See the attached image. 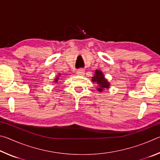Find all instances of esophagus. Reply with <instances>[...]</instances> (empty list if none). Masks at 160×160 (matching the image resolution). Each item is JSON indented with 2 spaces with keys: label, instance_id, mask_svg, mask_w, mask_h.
I'll list each match as a JSON object with an SVG mask.
<instances>
[{
  "label": "esophagus",
  "instance_id": "34e87169",
  "mask_svg": "<svg viewBox=\"0 0 160 160\" xmlns=\"http://www.w3.org/2000/svg\"><path fill=\"white\" fill-rule=\"evenodd\" d=\"M78 75H80V76H82L83 75H85V70L83 69H80L77 71Z\"/></svg>",
  "mask_w": 160,
  "mask_h": 160
}]
</instances>
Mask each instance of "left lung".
<instances>
[{
  "mask_svg": "<svg viewBox=\"0 0 160 160\" xmlns=\"http://www.w3.org/2000/svg\"><path fill=\"white\" fill-rule=\"evenodd\" d=\"M92 81L93 82L96 83L97 86H98V88H97V90L99 92H102L104 89L109 88L110 83L104 78V75L101 70H95L94 75L92 78Z\"/></svg>",
  "mask_w": 160,
  "mask_h": 160,
  "instance_id": "left-lung-1",
  "label": "left lung"
}]
</instances>
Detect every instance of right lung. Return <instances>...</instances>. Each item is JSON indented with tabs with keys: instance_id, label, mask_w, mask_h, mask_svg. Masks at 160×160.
Masks as SVG:
<instances>
[{
	"instance_id": "1",
	"label": "right lung",
	"mask_w": 160,
	"mask_h": 160,
	"mask_svg": "<svg viewBox=\"0 0 160 160\" xmlns=\"http://www.w3.org/2000/svg\"><path fill=\"white\" fill-rule=\"evenodd\" d=\"M59 75H61V74H60V73H59V75H58V76L56 78V79L54 80L53 82H58V79H59Z\"/></svg>"
}]
</instances>
